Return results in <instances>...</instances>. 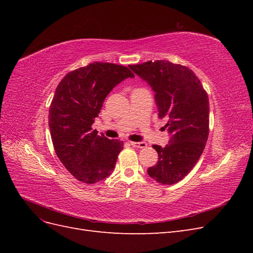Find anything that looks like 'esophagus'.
I'll list each match as a JSON object with an SVG mask.
<instances>
[{
  "label": "esophagus",
  "instance_id": "esophagus-1",
  "mask_svg": "<svg viewBox=\"0 0 253 253\" xmlns=\"http://www.w3.org/2000/svg\"><path fill=\"white\" fill-rule=\"evenodd\" d=\"M129 143H131V145H133V147H135V148H139V149H142V148H145V147H147V143H145L144 141H138V142H136V141H131Z\"/></svg>",
  "mask_w": 253,
  "mask_h": 253
}]
</instances>
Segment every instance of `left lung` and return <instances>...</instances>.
I'll return each mask as SVG.
<instances>
[{"mask_svg":"<svg viewBox=\"0 0 253 253\" xmlns=\"http://www.w3.org/2000/svg\"><path fill=\"white\" fill-rule=\"evenodd\" d=\"M155 93L158 117L168 120L170 140L166 147L153 144L158 162L150 177L164 185L180 181L200 159L209 135V99L196 75L169 61L129 65Z\"/></svg>","mask_w":253,"mask_h":253,"instance_id":"8db88e82","label":"left lung"}]
</instances>
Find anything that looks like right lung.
Wrapping results in <instances>:
<instances>
[{
    "mask_svg": "<svg viewBox=\"0 0 253 253\" xmlns=\"http://www.w3.org/2000/svg\"><path fill=\"white\" fill-rule=\"evenodd\" d=\"M134 74L126 66L95 62L68 73L56 88L48 126L56 154L75 178L95 183L110 176L124 141L91 128L111 90Z\"/></svg>",
    "mask_w": 253,
    "mask_h": 253,
    "instance_id": "1",
    "label": "right lung"
}]
</instances>
